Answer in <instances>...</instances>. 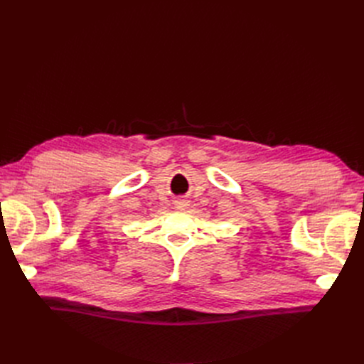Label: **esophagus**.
Wrapping results in <instances>:
<instances>
[{"label": "esophagus", "mask_w": 364, "mask_h": 364, "mask_svg": "<svg viewBox=\"0 0 364 364\" xmlns=\"http://www.w3.org/2000/svg\"><path fill=\"white\" fill-rule=\"evenodd\" d=\"M180 206H181V208H186V206H187V200H181V202H180Z\"/></svg>", "instance_id": "obj_1"}]
</instances>
